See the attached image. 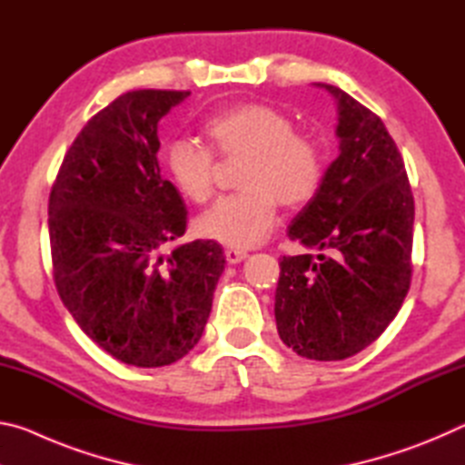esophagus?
<instances>
[{"label": "esophagus", "mask_w": 465, "mask_h": 465, "mask_svg": "<svg viewBox=\"0 0 465 465\" xmlns=\"http://www.w3.org/2000/svg\"><path fill=\"white\" fill-rule=\"evenodd\" d=\"M246 256H248L246 250H240V248H227V250H225V261L230 262V264H238V262H242Z\"/></svg>", "instance_id": "34e87169"}]
</instances>
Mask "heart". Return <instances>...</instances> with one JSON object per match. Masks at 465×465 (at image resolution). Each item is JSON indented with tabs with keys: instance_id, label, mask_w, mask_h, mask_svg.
Masks as SVG:
<instances>
[{
	"instance_id": "1",
	"label": "heart",
	"mask_w": 465,
	"mask_h": 465,
	"mask_svg": "<svg viewBox=\"0 0 465 465\" xmlns=\"http://www.w3.org/2000/svg\"><path fill=\"white\" fill-rule=\"evenodd\" d=\"M203 133L225 160L246 157L240 176L246 191L219 199L196 222L204 238L238 248L261 243L277 223L279 201L291 209L303 207L324 183V147L310 133L295 131L279 108L261 102L227 106L204 119ZM213 153L191 139H172L163 147V166L188 201L203 204L213 196Z\"/></svg>"
}]
</instances>
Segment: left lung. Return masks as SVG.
<instances>
[{
	"instance_id": "1",
	"label": "left lung",
	"mask_w": 465,
	"mask_h": 465,
	"mask_svg": "<svg viewBox=\"0 0 465 465\" xmlns=\"http://www.w3.org/2000/svg\"><path fill=\"white\" fill-rule=\"evenodd\" d=\"M341 153L289 238L320 254L282 256L274 293L281 341L313 361L357 355L402 308L412 279L414 199L404 160L380 116L341 88Z\"/></svg>"
}]
</instances>
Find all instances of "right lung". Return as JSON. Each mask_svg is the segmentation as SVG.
Listing matches in <instances>:
<instances>
[{"mask_svg": "<svg viewBox=\"0 0 465 465\" xmlns=\"http://www.w3.org/2000/svg\"><path fill=\"white\" fill-rule=\"evenodd\" d=\"M191 92L133 90L110 102L63 157L49 196L54 287L108 355L163 367L201 341L223 250L186 232L176 186L157 166V124Z\"/></svg>", "mask_w": 465, "mask_h": 465, "instance_id": "right-lung-1", "label": "right lung"}]
</instances>
